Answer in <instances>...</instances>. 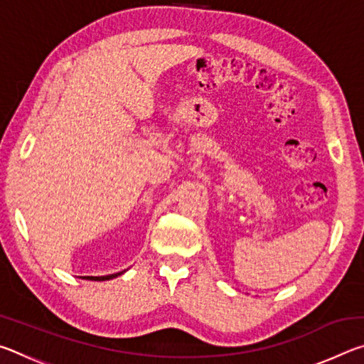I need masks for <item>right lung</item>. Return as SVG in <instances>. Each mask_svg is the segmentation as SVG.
<instances>
[{"label":"right lung","mask_w":364,"mask_h":364,"mask_svg":"<svg viewBox=\"0 0 364 364\" xmlns=\"http://www.w3.org/2000/svg\"><path fill=\"white\" fill-rule=\"evenodd\" d=\"M123 274V271L120 273H115V274H107V276H85V279H91V281H109V279H114L117 276Z\"/></svg>","instance_id":"1"}]
</instances>
